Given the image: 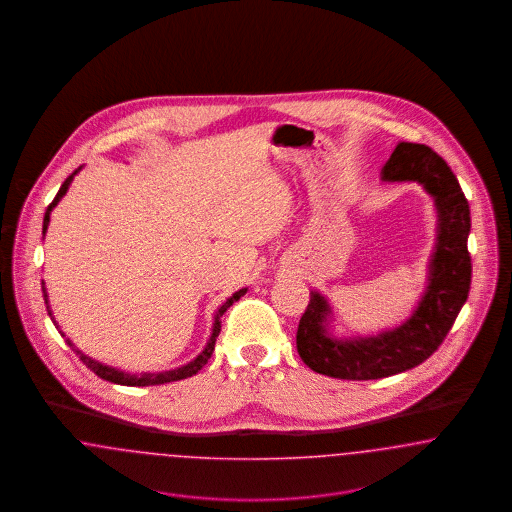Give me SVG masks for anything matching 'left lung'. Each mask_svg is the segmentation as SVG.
Masks as SVG:
<instances>
[{
    "mask_svg": "<svg viewBox=\"0 0 512 512\" xmlns=\"http://www.w3.org/2000/svg\"><path fill=\"white\" fill-rule=\"evenodd\" d=\"M382 180L418 182L434 197L436 249L413 315L376 336L334 338L328 332L332 309L322 293L311 292L297 328V353L311 370L340 380H378L424 363L445 340L470 290V207L447 163L432 147L401 142L384 165Z\"/></svg>",
    "mask_w": 512,
    "mask_h": 512,
    "instance_id": "1",
    "label": "left lung"
}]
</instances>
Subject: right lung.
<instances>
[{
    "mask_svg": "<svg viewBox=\"0 0 512 512\" xmlns=\"http://www.w3.org/2000/svg\"><path fill=\"white\" fill-rule=\"evenodd\" d=\"M82 167H78L76 171L63 182V186L59 188V192L55 195V199L51 201L48 205V209H46V215H44V228H42V234H46V230H48L49 224V215H51V211H53V207L61 201V197L67 194V190H69V186H71V182H73L74 176H76V172L80 171ZM42 292H44V301H46V309H48V315L53 320V324H55V328L59 330V326H57V322H55V318H53V313H51V309H49V299L48 292H46V286H44V282H42ZM247 292V288H242L240 292L234 293V295H230L222 305L219 307V311H217V315H215V322H213V332H211V338L207 341V345H205V349L195 357L192 363H188V365L180 366V368H174V370H167V372H144V374H128V372H122L119 368H113V366L103 365V363H98V361H94L92 357H88V355H84L80 349H76L73 345V341L65 340L71 347H73L74 353L80 357V361L84 363V365L88 366L92 372H96L99 378H103V380H107V382H113V384H121V386H159V384H167V382H176V380H184V378H190V376H194L197 374L203 366L207 365V361L211 359V355H213V351H215V341L219 338L220 334V317L228 311V307L232 305V303H236L242 295H245ZM59 334L65 338V334L59 330Z\"/></svg>",
    "mask_w": 512,
    "mask_h": 512,
    "instance_id": "add662e5",
    "label": "right lung"
}]
</instances>
